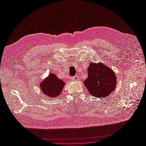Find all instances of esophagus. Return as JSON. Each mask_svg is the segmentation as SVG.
<instances>
[{
	"instance_id": "esophagus-1",
	"label": "esophagus",
	"mask_w": 146,
	"mask_h": 146,
	"mask_svg": "<svg viewBox=\"0 0 146 146\" xmlns=\"http://www.w3.org/2000/svg\"><path fill=\"white\" fill-rule=\"evenodd\" d=\"M71 79H72V80H73V81H77V80H78V76H76L74 77H72Z\"/></svg>"
}]
</instances>
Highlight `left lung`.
<instances>
[{
	"label": "left lung",
	"mask_w": 146,
	"mask_h": 146,
	"mask_svg": "<svg viewBox=\"0 0 146 146\" xmlns=\"http://www.w3.org/2000/svg\"><path fill=\"white\" fill-rule=\"evenodd\" d=\"M88 76L83 82L90 94L96 98H107L116 88L117 78L113 70L102 63H90Z\"/></svg>",
	"instance_id": "left-lung-1"
}]
</instances>
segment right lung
I'll list each match as a JSON object with an SVG mask.
<instances>
[{"instance_id": "add662e5", "label": "right lung", "mask_w": 146, "mask_h": 146, "mask_svg": "<svg viewBox=\"0 0 146 146\" xmlns=\"http://www.w3.org/2000/svg\"><path fill=\"white\" fill-rule=\"evenodd\" d=\"M64 85V81L57 77L55 74L51 72L40 83L39 87L44 94L48 98H55L60 95Z\"/></svg>"}]
</instances>
